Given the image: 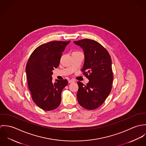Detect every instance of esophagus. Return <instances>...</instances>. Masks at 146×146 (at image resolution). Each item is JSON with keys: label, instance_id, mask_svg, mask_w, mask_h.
<instances>
[{"label": "esophagus", "instance_id": "34e87169", "mask_svg": "<svg viewBox=\"0 0 146 146\" xmlns=\"http://www.w3.org/2000/svg\"><path fill=\"white\" fill-rule=\"evenodd\" d=\"M68 83H74L75 80L74 79H71V80H68Z\"/></svg>", "mask_w": 146, "mask_h": 146}]
</instances>
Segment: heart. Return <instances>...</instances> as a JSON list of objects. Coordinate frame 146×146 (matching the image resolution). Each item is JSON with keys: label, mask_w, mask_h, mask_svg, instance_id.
Returning <instances> with one entry per match:
<instances>
[{"label": "heart", "mask_w": 146, "mask_h": 146, "mask_svg": "<svg viewBox=\"0 0 146 146\" xmlns=\"http://www.w3.org/2000/svg\"><path fill=\"white\" fill-rule=\"evenodd\" d=\"M77 52H73V53H77Z\"/></svg>", "instance_id": "b5f03b06"}]
</instances>
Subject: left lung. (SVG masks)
I'll use <instances>...</instances> for the list:
<instances>
[{
	"instance_id": "1",
	"label": "left lung",
	"mask_w": 146,
	"mask_h": 146,
	"mask_svg": "<svg viewBox=\"0 0 146 146\" xmlns=\"http://www.w3.org/2000/svg\"><path fill=\"white\" fill-rule=\"evenodd\" d=\"M74 42L83 49L85 61L82 71L89 80L86 85L78 82V101L84 108L94 110L104 103L111 91L113 78L111 58L106 49L94 40Z\"/></svg>"
}]
</instances>
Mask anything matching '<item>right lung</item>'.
Returning a JSON list of instances; mask_svg holds the SVG:
<instances>
[{
	"mask_svg": "<svg viewBox=\"0 0 146 146\" xmlns=\"http://www.w3.org/2000/svg\"><path fill=\"white\" fill-rule=\"evenodd\" d=\"M70 42L53 41L42 44L28 60L26 66L28 87L33 101L43 110H53L61 104V92L68 81L56 80L53 83L52 71L59 66L62 52Z\"/></svg>",
	"mask_w": 146,
	"mask_h": 146,
	"instance_id": "1",
	"label": "right lung"
}]
</instances>
